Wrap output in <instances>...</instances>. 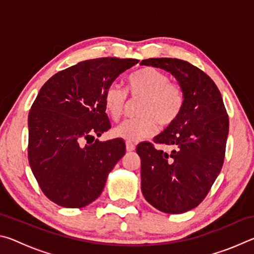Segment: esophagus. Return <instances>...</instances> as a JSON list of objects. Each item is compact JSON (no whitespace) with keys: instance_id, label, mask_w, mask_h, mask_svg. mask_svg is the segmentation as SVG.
<instances>
[{"instance_id":"obj_1","label":"esophagus","mask_w":254,"mask_h":254,"mask_svg":"<svg viewBox=\"0 0 254 254\" xmlns=\"http://www.w3.org/2000/svg\"><path fill=\"white\" fill-rule=\"evenodd\" d=\"M127 151H133V150H135V144L132 143V142H127Z\"/></svg>"}]
</instances>
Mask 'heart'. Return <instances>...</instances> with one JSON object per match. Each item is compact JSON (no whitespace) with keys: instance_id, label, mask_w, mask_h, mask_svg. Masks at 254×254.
<instances>
[{"instance_id":"b5f03b06","label":"heart","mask_w":254,"mask_h":254,"mask_svg":"<svg viewBox=\"0 0 254 254\" xmlns=\"http://www.w3.org/2000/svg\"><path fill=\"white\" fill-rule=\"evenodd\" d=\"M127 92L117 84L105 89L104 107L109 117L117 121L127 104V94L133 100L142 98L136 119L124 120L114 128V135L136 142L152 136L160 127H168L177 121L185 106L182 86L173 83L166 72L154 67H143L127 77Z\"/></svg>"}]
</instances>
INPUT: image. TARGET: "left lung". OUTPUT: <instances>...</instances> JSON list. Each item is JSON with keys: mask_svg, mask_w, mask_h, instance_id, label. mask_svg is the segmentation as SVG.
<instances>
[{"mask_svg": "<svg viewBox=\"0 0 254 254\" xmlns=\"http://www.w3.org/2000/svg\"><path fill=\"white\" fill-rule=\"evenodd\" d=\"M142 65L173 74L185 92L184 110L173 126L153 139L173 147L171 153L151 142L140 143L141 189L153 207L180 214L207 196L224 163L229 115L213 79L190 63L177 58H149Z\"/></svg>", "mask_w": 254, "mask_h": 254, "instance_id": "8db88e82", "label": "left lung"}]
</instances>
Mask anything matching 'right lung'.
Wrapping results in <instances>:
<instances>
[{
  "instance_id": "right-lung-1",
  "label": "right lung",
  "mask_w": 254,
  "mask_h": 254,
  "mask_svg": "<svg viewBox=\"0 0 254 254\" xmlns=\"http://www.w3.org/2000/svg\"><path fill=\"white\" fill-rule=\"evenodd\" d=\"M139 63L96 58L55 74L42 86L29 112V165L47 198L67 208L91 204L126 154L121 139L95 136L110 130L105 89Z\"/></svg>"
}]
</instances>
